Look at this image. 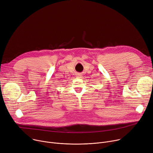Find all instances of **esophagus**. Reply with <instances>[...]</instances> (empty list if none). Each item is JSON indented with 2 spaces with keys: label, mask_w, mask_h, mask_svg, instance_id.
I'll use <instances>...</instances> for the list:
<instances>
[{
  "label": "esophagus",
  "mask_w": 153,
  "mask_h": 153,
  "mask_svg": "<svg viewBox=\"0 0 153 153\" xmlns=\"http://www.w3.org/2000/svg\"><path fill=\"white\" fill-rule=\"evenodd\" d=\"M82 77V74H81L77 73V74H76V77H77V78H81Z\"/></svg>",
  "instance_id": "esophagus-1"
}]
</instances>
